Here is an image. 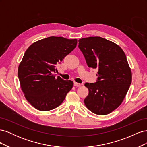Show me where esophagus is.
<instances>
[{
  "label": "esophagus",
  "mask_w": 147,
  "mask_h": 147,
  "mask_svg": "<svg viewBox=\"0 0 147 147\" xmlns=\"http://www.w3.org/2000/svg\"><path fill=\"white\" fill-rule=\"evenodd\" d=\"M74 86H76V87H78V86H81V85H82V84H80V83H77V82H74Z\"/></svg>",
  "instance_id": "esophagus-1"
}]
</instances>
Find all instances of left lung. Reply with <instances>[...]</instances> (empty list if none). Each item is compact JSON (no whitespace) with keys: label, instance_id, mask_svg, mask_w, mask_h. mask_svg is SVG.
<instances>
[{"label":"left lung","instance_id":"8db88e82","mask_svg":"<svg viewBox=\"0 0 147 147\" xmlns=\"http://www.w3.org/2000/svg\"><path fill=\"white\" fill-rule=\"evenodd\" d=\"M78 42L88 66L98 70L97 82L84 84L89 90L84 104L95 114L107 115L121 104L131 84L126 55L117 44L100 37L83 38Z\"/></svg>","mask_w":147,"mask_h":147}]
</instances>
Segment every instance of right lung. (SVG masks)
I'll use <instances>...</instances> for the list:
<instances>
[{
  "mask_svg": "<svg viewBox=\"0 0 147 147\" xmlns=\"http://www.w3.org/2000/svg\"><path fill=\"white\" fill-rule=\"evenodd\" d=\"M77 39L50 37L33 43L26 50L18 69L21 90L35 109L48 111L65 99L74 82L56 78V65L76 47Z\"/></svg>",
  "mask_w": 147,
  "mask_h": 147,
  "instance_id": "1",
  "label": "right lung"
}]
</instances>
